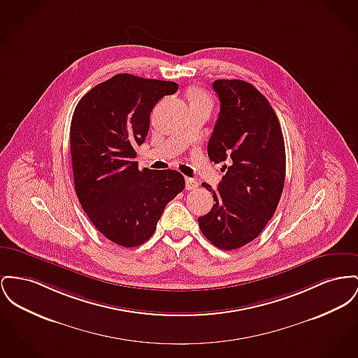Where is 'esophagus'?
Segmentation results:
<instances>
[{
  "mask_svg": "<svg viewBox=\"0 0 358 358\" xmlns=\"http://www.w3.org/2000/svg\"><path fill=\"white\" fill-rule=\"evenodd\" d=\"M185 187H187V190H196L199 188V182L194 178H187Z\"/></svg>",
  "mask_w": 358,
  "mask_h": 358,
  "instance_id": "34e87169",
  "label": "esophagus"
}]
</instances>
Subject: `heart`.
I'll list each match as a JSON object with an SVG mask.
<instances>
[{"instance_id":"heart-1","label":"heart","mask_w":358,"mask_h":358,"mask_svg":"<svg viewBox=\"0 0 358 358\" xmlns=\"http://www.w3.org/2000/svg\"><path fill=\"white\" fill-rule=\"evenodd\" d=\"M188 100H189V103H196V101L210 100V97L204 90H201L199 87H192L188 90Z\"/></svg>"}]
</instances>
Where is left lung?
I'll use <instances>...</instances> for the list:
<instances>
[{
    "label": "left lung",
    "instance_id": "8db88e82",
    "mask_svg": "<svg viewBox=\"0 0 358 358\" xmlns=\"http://www.w3.org/2000/svg\"><path fill=\"white\" fill-rule=\"evenodd\" d=\"M220 112L208 142L215 164L227 162L212 210L199 217L203 235L219 249L254 241L272 219L285 181V146L280 122L265 96L241 80L212 84Z\"/></svg>",
    "mask_w": 358,
    "mask_h": 358
}]
</instances>
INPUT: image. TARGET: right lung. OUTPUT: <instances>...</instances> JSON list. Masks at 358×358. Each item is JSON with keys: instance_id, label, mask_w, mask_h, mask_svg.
<instances>
[{"instance_id": "obj_1", "label": "right lung", "mask_w": 358, "mask_h": 358, "mask_svg": "<svg viewBox=\"0 0 358 358\" xmlns=\"http://www.w3.org/2000/svg\"><path fill=\"white\" fill-rule=\"evenodd\" d=\"M178 85L131 74L96 85L78 101L70 126L74 187L93 226L109 241L135 248L145 243L180 192L176 170H139L135 148L148 136L154 106Z\"/></svg>"}]
</instances>
